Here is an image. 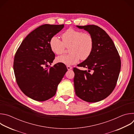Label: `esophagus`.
Wrapping results in <instances>:
<instances>
[{"instance_id":"1","label":"esophagus","mask_w":134,"mask_h":134,"mask_svg":"<svg viewBox=\"0 0 134 134\" xmlns=\"http://www.w3.org/2000/svg\"><path fill=\"white\" fill-rule=\"evenodd\" d=\"M67 68L68 70H70V69H71L72 68V67H71V66H67Z\"/></svg>"}]
</instances>
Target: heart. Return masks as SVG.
I'll use <instances>...</instances> for the list:
<instances>
[{
  "mask_svg": "<svg viewBox=\"0 0 134 134\" xmlns=\"http://www.w3.org/2000/svg\"><path fill=\"white\" fill-rule=\"evenodd\" d=\"M63 41L56 36H52L49 44L51 50L57 54H62L65 47H69L68 54H64L57 58V61L65 65H72L80 59H87L92 52L93 39L87 32L81 30L69 29L62 34Z\"/></svg>",
  "mask_w": 134,
  "mask_h": 134,
  "instance_id": "obj_1",
  "label": "heart"
}]
</instances>
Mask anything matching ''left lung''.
<instances>
[{
    "mask_svg": "<svg viewBox=\"0 0 134 134\" xmlns=\"http://www.w3.org/2000/svg\"><path fill=\"white\" fill-rule=\"evenodd\" d=\"M76 26L92 36L93 49L88 58L77 65L88 70L73 68L75 93L85 101L99 102L108 97L116 87L121 68L120 56L102 29L94 25Z\"/></svg>",
    "mask_w": 134,
    "mask_h": 134,
    "instance_id": "obj_1",
    "label": "left lung"
}]
</instances>
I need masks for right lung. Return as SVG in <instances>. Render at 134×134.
<instances>
[{
    "mask_svg": "<svg viewBox=\"0 0 134 134\" xmlns=\"http://www.w3.org/2000/svg\"><path fill=\"white\" fill-rule=\"evenodd\" d=\"M64 27V24H44L37 27L26 36L15 53L13 68L16 82L23 93L34 100L44 101L53 97L67 71L60 63L48 68L55 58L50 40Z\"/></svg>",
    "mask_w": 134,
    "mask_h": 134,
    "instance_id": "right-lung-1",
    "label": "right lung"
}]
</instances>
